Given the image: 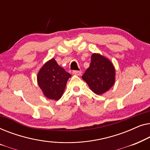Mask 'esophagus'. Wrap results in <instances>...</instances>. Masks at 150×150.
Returning <instances> with one entry per match:
<instances>
[{"label": "esophagus", "instance_id": "1", "mask_svg": "<svg viewBox=\"0 0 150 150\" xmlns=\"http://www.w3.org/2000/svg\"><path fill=\"white\" fill-rule=\"evenodd\" d=\"M72 74L74 75H76V76H81V74H82V71H78V70H74L72 71Z\"/></svg>", "mask_w": 150, "mask_h": 150}]
</instances>
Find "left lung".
Masks as SVG:
<instances>
[{
    "instance_id": "1",
    "label": "left lung",
    "mask_w": 150,
    "mask_h": 150,
    "mask_svg": "<svg viewBox=\"0 0 150 150\" xmlns=\"http://www.w3.org/2000/svg\"><path fill=\"white\" fill-rule=\"evenodd\" d=\"M82 79L87 83L92 91L97 95H102L114 85L115 69L109 59L93 53L89 67Z\"/></svg>"
}]
</instances>
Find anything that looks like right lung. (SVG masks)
Returning <instances> with one entry per match:
<instances>
[{"label":"right lung","instance_id":"obj_1","mask_svg":"<svg viewBox=\"0 0 150 150\" xmlns=\"http://www.w3.org/2000/svg\"><path fill=\"white\" fill-rule=\"evenodd\" d=\"M71 75L59 66L54 59L43 65L38 74V83L48 99L58 100L63 96L67 81Z\"/></svg>","mask_w":150,"mask_h":150}]
</instances>
